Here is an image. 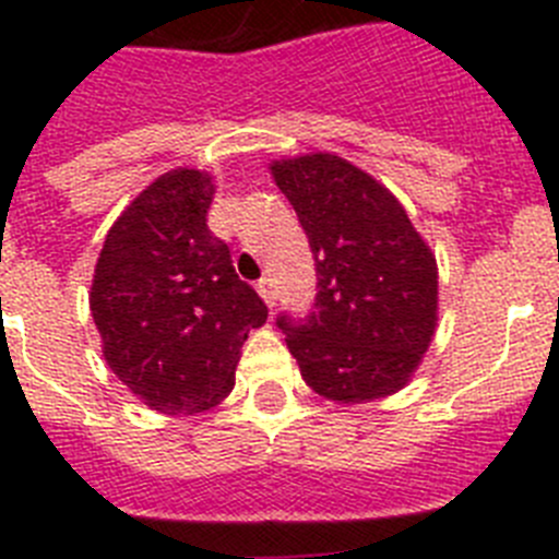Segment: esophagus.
I'll list each match as a JSON object with an SVG mask.
<instances>
[{
  "instance_id": "obj_1",
  "label": "esophagus",
  "mask_w": 559,
  "mask_h": 559,
  "mask_svg": "<svg viewBox=\"0 0 559 559\" xmlns=\"http://www.w3.org/2000/svg\"><path fill=\"white\" fill-rule=\"evenodd\" d=\"M257 294L263 296V302L269 305V308H274V302H276V290H274V283H271L269 276H263V280H260V283H257Z\"/></svg>"
}]
</instances>
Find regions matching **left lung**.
I'll list each match as a JSON object with an SVG mask.
<instances>
[{
  "instance_id": "left-lung-1",
  "label": "left lung",
  "mask_w": 559,
  "mask_h": 559,
  "mask_svg": "<svg viewBox=\"0 0 559 559\" xmlns=\"http://www.w3.org/2000/svg\"><path fill=\"white\" fill-rule=\"evenodd\" d=\"M316 257V313L280 316L305 383L341 406L412 383L439 322V269L428 240L386 185L335 153L269 165Z\"/></svg>"
}]
</instances>
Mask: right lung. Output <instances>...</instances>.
Listing matches in <instances>:
<instances>
[{
    "label": "right lung",
    "instance_id": "right-lung-1",
    "mask_svg": "<svg viewBox=\"0 0 559 559\" xmlns=\"http://www.w3.org/2000/svg\"><path fill=\"white\" fill-rule=\"evenodd\" d=\"M212 199V173H162L111 224L88 290L108 369L167 417L218 406L243 341L269 319L229 246L206 229Z\"/></svg>",
    "mask_w": 559,
    "mask_h": 559
}]
</instances>
